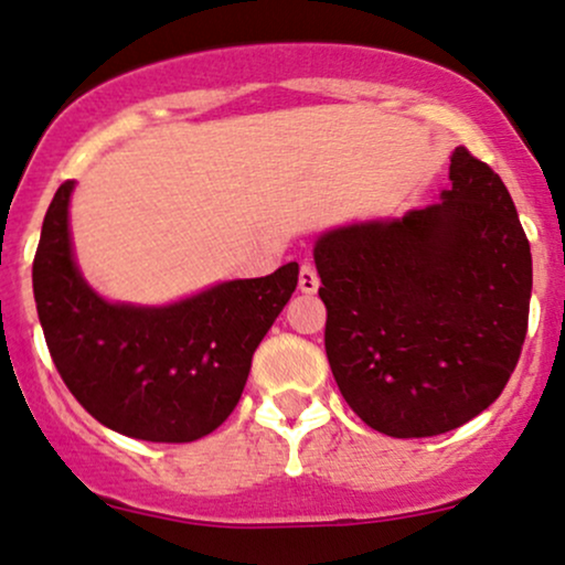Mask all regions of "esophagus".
I'll list each match as a JSON object with an SVG mask.
<instances>
[{
	"instance_id": "1",
	"label": "esophagus",
	"mask_w": 565,
	"mask_h": 565,
	"mask_svg": "<svg viewBox=\"0 0 565 565\" xmlns=\"http://www.w3.org/2000/svg\"><path fill=\"white\" fill-rule=\"evenodd\" d=\"M298 288H301V294H317V288H320V277H317V269L311 264H301Z\"/></svg>"
}]
</instances>
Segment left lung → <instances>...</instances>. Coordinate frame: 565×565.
<instances>
[{
	"label": "left lung",
	"mask_w": 565,
	"mask_h": 565,
	"mask_svg": "<svg viewBox=\"0 0 565 565\" xmlns=\"http://www.w3.org/2000/svg\"><path fill=\"white\" fill-rule=\"evenodd\" d=\"M444 201L317 241L324 351L349 407L394 439L460 428L492 404L529 328L532 248L513 198L468 148Z\"/></svg>",
	"instance_id": "1"
}]
</instances>
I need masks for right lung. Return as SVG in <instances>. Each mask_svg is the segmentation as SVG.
Listing matches in <instances>:
<instances>
[{
  "label": "right lung",
  "instance_id": "obj_1",
  "mask_svg": "<svg viewBox=\"0 0 565 565\" xmlns=\"http://www.w3.org/2000/svg\"><path fill=\"white\" fill-rule=\"evenodd\" d=\"M63 182L33 256V298L60 377L95 420L142 441L211 434L241 402L254 351L298 285L290 262L161 309L103 301L71 256Z\"/></svg>",
  "mask_w": 565,
  "mask_h": 565
}]
</instances>
